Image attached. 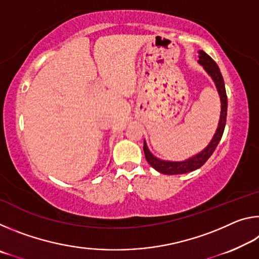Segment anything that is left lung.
I'll return each mask as SVG.
<instances>
[{"mask_svg": "<svg viewBox=\"0 0 259 259\" xmlns=\"http://www.w3.org/2000/svg\"><path fill=\"white\" fill-rule=\"evenodd\" d=\"M199 58H200L199 63L201 65H203L205 71L209 73V75L212 77V80L214 81V83H216L217 90L219 93V96H221L222 112H221V120H219L218 128L211 142H210L209 145L205 147L200 154L193 156L191 159L183 162H170V161H162V160L156 159V157L153 156L152 153L148 151L146 144L144 142V153H145V157L147 162L156 170V171H159L161 174L181 175V174L191 172L193 170L199 169L200 166H202L205 162L208 161L209 157L212 155V153L218 146V143L221 142L223 133H224L226 115H227V96H226L224 80H223V76H222L221 71H219V67L217 66V64L214 63V60L211 58V57L208 56L204 51H200Z\"/></svg>", "mask_w": 259, "mask_h": 259, "instance_id": "obj_1", "label": "left lung"}]
</instances>
